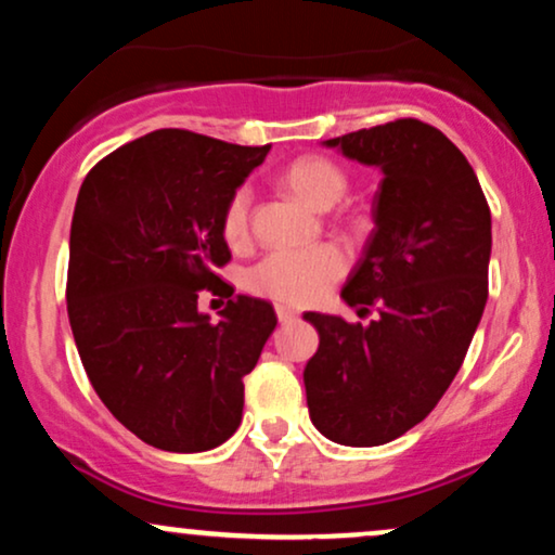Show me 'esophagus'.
<instances>
[{
	"mask_svg": "<svg viewBox=\"0 0 555 555\" xmlns=\"http://www.w3.org/2000/svg\"><path fill=\"white\" fill-rule=\"evenodd\" d=\"M276 318H279V323H289L297 318V310L286 308V305H276Z\"/></svg>",
	"mask_w": 555,
	"mask_h": 555,
	"instance_id": "1",
	"label": "esophagus"
}]
</instances>
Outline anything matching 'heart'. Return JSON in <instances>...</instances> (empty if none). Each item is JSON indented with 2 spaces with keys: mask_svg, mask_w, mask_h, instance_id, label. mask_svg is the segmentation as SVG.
Instances as JSON below:
<instances>
[{
  "mask_svg": "<svg viewBox=\"0 0 555 555\" xmlns=\"http://www.w3.org/2000/svg\"><path fill=\"white\" fill-rule=\"evenodd\" d=\"M282 182L299 201L313 208H331L347 193V171L326 156H299L282 171ZM250 188L234 190L221 214V237L229 247L247 245L250 240ZM349 269V256L336 242H321L299 250H271L247 271L245 284L253 295L282 305L318 302Z\"/></svg>",
  "mask_w": 555,
  "mask_h": 555,
  "instance_id": "obj_1",
  "label": "heart"
}]
</instances>
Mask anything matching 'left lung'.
I'll list each match as a JSON object with an SVG mask.
<instances>
[{"label": "left lung", "mask_w": 555, "mask_h": 555, "mask_svg": "<svg viewBox=\"0 0 555 555\" xmlns=\"http://www.w3.org/2000/svg\"><path fill=\"white\" fill-rule=\"evenodd\" d=\"M384 171L375 229L341 297L375 321L305 313L310 420L344 446H380L430 415L460 373L488 299L490 208L441 130L404 117L326 140Z\"/></svg>", "instance_id": "obj_1"}]
</instances>
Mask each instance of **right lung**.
I'll return each mask as SVG.
<instances>
[{"label": "right lung", "instance_id": "add662e5", "mask_svg": "<svg viewBox=\"0 0 555 555\" xmlns=\"http://www.w3.org/2000/svg\"><path fill=\"white\" fill-rule=\"evenodd\" d=\"M271 145L154 130L88 171L69 229L67 313L88 380L127 430L154 449L193 454L242 420L245 378L276 328L271 302L232 297L219 276L229 195ZM201 291L228 297L222 321Z\"/></svg>", "mask_w": 555, "mask_h": 555}]
</instances>
